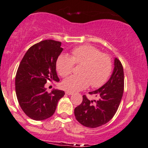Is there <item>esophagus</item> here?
<instances>
[{
	"mask_svg": "<svg viewBox=\"0 0 148 148\" xmlns=\"http://www.w3.org/2000/svg\"><path fill=\"white\" fill-rule=\"evenodd\" d=\"M66 94H67V95H73V92H71V91H66Z\"/></svg>",
	"mask_w": 148,
	"mask_h": 148,
	"instance_id": "obj_1",
	"label": "esophagus"
}]
</instances>
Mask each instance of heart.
I'll list each match as a JSON object with an SVG mask.
<instances>
[{"mask_svg": "<svg viewBox=\"0 0 148 148\" xmlns=\"http://www.w3.org/2000/svg\"><path fill=\"white\" fill-rule=\"evenodd\" d=\"M74 63L82 65L79 75H73L62 82L64 89L78 91L87 88L100 87L108 80L112 71V62L109 55L89 45L74 48L71 56L61 54L56 62V69L62 77H67L72 73Z\"/></svg>", "mask_w": 148, "mask_h": 148, "instance_id": "1", "label": "heart"}]
</instances>
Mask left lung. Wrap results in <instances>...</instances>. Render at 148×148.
Masks as SVG:
<instances>
[{
    "label": "left lung",
    "mask_w": 148,
    "mask_h": 148,
    "mask_svg": "<svg viewBox=\"0 0 148 148\" xmlns=\"http://www.w3.org/2000/svg\"><path fill=\"white\" fill-rule=\"evenodd\" d=\"M114 70L110 78L103 86L89 92L99 98L89 100L83 95L81 105L75 107V116L80 124L89 128H95L108 123L115 115L124 91V73L121 62L114 58ZM95 103L92 104V102Z\"/></svg>",
    "instance_id": "obj_1"
}]
</instances>
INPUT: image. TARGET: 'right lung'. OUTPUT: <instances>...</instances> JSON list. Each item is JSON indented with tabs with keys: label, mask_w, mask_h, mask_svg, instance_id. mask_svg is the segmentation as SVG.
<instances>
[{
	"label": "right lung",
	"mask_w": 148,
	"mask_h": 148,
	"mask_svg": "<svg viewBox=\"0 0 148 148\" xmlns=\"http://www.w3.org/2000/svg\"><path fill=\"white\" fill-rule=\"evenodd\" d=\"M63 50L62 43L45 40L29 48L23 57L15 77V90L19 105L28 117L43 121L52 116L64 91H46L47 81H60L56 62Z\"/></svg>",
	"instance_id": "obj_1"
}]
</instances>
